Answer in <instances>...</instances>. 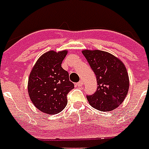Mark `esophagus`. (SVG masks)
Instances as JSON below:
<instances>
[{"mask_svg":"<svg viewBox=\"0 0 149 149\" xmlns=\"http://www.w3.org/2000/svg\"><path fill=\"white\" fill-rule=\"evenodd\" d=\"M76 85H77V86H78V87L83 86V81H79V83H77V84H76Z\"/></svg>","mask_w":149,"mask_h":149,"instance_id":"34e87169","label":"esophagus"}]
</instances>
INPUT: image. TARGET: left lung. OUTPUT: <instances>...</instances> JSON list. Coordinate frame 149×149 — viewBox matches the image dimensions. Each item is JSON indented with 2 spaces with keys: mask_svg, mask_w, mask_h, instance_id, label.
Returning a JSON list of instances; mask_svg holds the SVG:
<instances>
[{
  "mask_svg": "<svg viewBox=\"0 0 149 149\" xmlns=\"http://www.w3.org/2000/svg\"><path fill=\"white\" fill-rule=\"evenodd\" d=\"M82 53L96 77L97 90L87 95V100L93 108L108 112L120 106L129 89V78L123 61L106 51L83 49Z\"/></svg>",
  "mask_w": 149,
  "mask_h": 149,
  "instance_id": "1",
  "label": "left lung"
}]
</instances>
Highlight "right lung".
Masks as SVG:
<instances>
[{"label": "right lung", "mask_w": 149, "mask_h": 149, "mask_svg": "<svg viewBox=\"0 0 149 149\" xmlns=\"http://www.w3.org/2000/svg\"><path fill=\"white\" fill-rule=\"evenodd\" d=\"M68 50H49L41 55L29 75L27 91L35 107L48 115L66 107V95L74 88L69 73L61 66Z\"/></svg>", "instance_id": "1"}]
</instances>
